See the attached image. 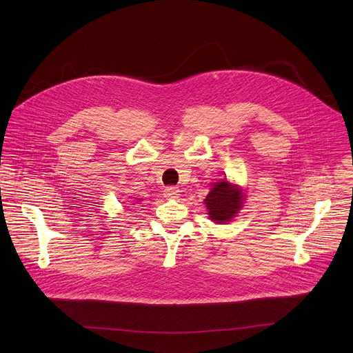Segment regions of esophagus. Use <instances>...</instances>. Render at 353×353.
<instances>
[{"label":"esophagus","instance_id":"obj_1","mask_svg":"<svg viewBox=\"0 0 353 353\" xmlns=\"http://www.w3.org/2000/svg\"><path fill=\"white\" fill-rule=\"evenodd\" d=\"M180 191L177 187H166L165 188V196L168 198H179Z\"/></svg>","mask_w":353,"mask_h":353}]
</instances>
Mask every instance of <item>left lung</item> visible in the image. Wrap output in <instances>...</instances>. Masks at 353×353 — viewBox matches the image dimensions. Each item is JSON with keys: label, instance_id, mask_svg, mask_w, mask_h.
I'll use <instances>...</instances> for the list:
<instances>
[{"label": "left lung", "instance_id": "8db88e82", "mask_svg": "<svg viewBox=\"0 0 353 353\" xmlns=\"http://www.w3.org/2000/svg\"><path fill=\"white\" fill-rule=\"evenodd\" d=\"M243 191L236 184L222 180L214 184L210 194L204 199L210 219L216 223H228L243 207Z\"/></svg>", "mask_w": 353, "mask_h": 353}]
</instances>
